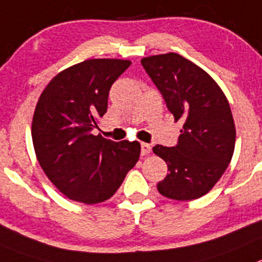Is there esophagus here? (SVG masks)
Masks as SVG:
<instances>
[{
    "instance_id": "1",
    "label": "esophagus",
    "mask_w": 262,
    "mask_h": 262,
    "mask_svg": "<svg viewBox=\"0 0 262 262\" xmlns=\"http://www.w3.org/2000/svg\"><path fill=\"white\" fill-rule=\"evenodd\" d=\"M150 152H151V146L145 142L141 143V155H147Z\"/></svg>"
}]
</instances>
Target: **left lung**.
<instances>
[{
    "instance_id": "8db88e82",
    "label": "left lung",
    "mask_w": 262,
    "mask_h": 262,
    "mask_svg": "<svg viewBox=\"0 0 262 262\" xmlns=\"http://www.w3.org/2000/svg\"><path fill=\"white\" fill-rule=\"evenodd\" d=\"M141 63L175 121H184L178 145L152 147L168 167L158 190L178 201L200 199L215 185L234 154L236 130L227 98L205 70L178 53L150 56Z\"/></svg>"
}]
</instances>
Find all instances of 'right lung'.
Here are the masks:
<instances>
[{
	"instance_id": "obj_1",
	"label": "right lung",
	"mask_w": 262,
	"mask_h": 262,
	"mask_svg": "<svg viewBox=\"0 0 262 262\" xmlns=\"http://www.w3.org/2000/svg\"><path fill=\"white\" fill-rule=\"evenodd\" d=\"M130 63L93 58L73 65L37 100L31 129L35 154L47 178L73 201L93 205L111 199L138 162L140 142L93 134L107 112L111 86Z\"/></svg>"
}]
</instances>
